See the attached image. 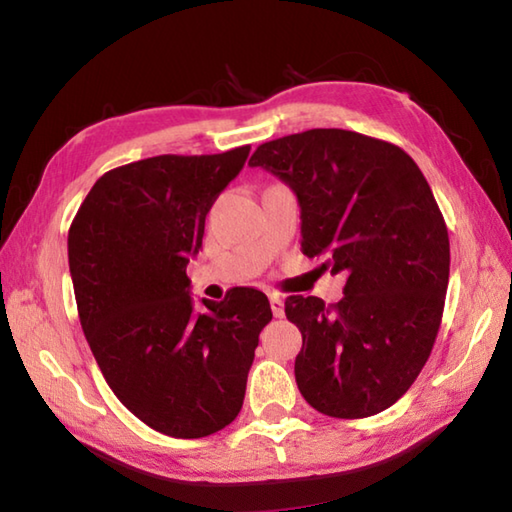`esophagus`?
<instances>
[{
  "mask_svg": "<svg viewBox=\"0 0 512 512\" xmlns=\"http://www.w3.org/2000/svg\"><path fill=\"white\" fill-rule=\"evenodd\" d=\"M271 309H273V316L275 318H282L284 316V300L277 296V293H273V296H271Z\"/></svg>",
  "mask_w": 512,
  "mask_h": 512,
  "instance_id": "34e87169",
  "label": "esophagus"
}]
</instances>
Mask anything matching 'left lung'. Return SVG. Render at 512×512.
<instances>
[{
	"mask_svg": "<svg viewBox=\"0 0 512 512\" xmlns=\"http://www.w3.org/2000/svg\"><path fill=\"white\" fill-rule=\"evenodd\" d=\"M298 196L302 253L343 273V298L289 296L302 334L296 381L329 418L381 413L409 391L443 320L449 235L427 178L391 142L311 128L250 155Z\"/></svg>",
	"mask_w": 512,
	"mask_h": 512,
	"instance_id": "left-lung-1",
	"label": "left lung"
}]
</instances>
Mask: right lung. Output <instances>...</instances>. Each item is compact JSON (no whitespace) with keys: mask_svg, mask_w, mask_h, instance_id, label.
<instances>
[{"mask_svg":"<svg viewBox=\"0 0 512 512\" xmlns=\"http://www.w3.org/2000/svg\"><path fill=\"white\" fill-rule=\"evenodd\" d=\"M248 153L246 144L110 169L69 225V273L94 359L117 400L171 438H205L237 418L273 318L253 287L203 300V311L189 296L205 216Z\"/></svg>","mask_w":512,"mask_h":512,"instance_id":"add662e5","label":"right lung"}]
</instances>
